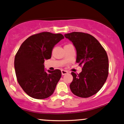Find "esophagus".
<instances>
[{
    "mask_svg": "<svg viewBox=\"0 0 124 124\" xmlns=\"http://www.w3.org/2000/svg\"><path fill=\"white\" fill-rule=\"evenodd\" d=\"M67 73H68V72H67V70H62V75L67 74Z\"/></svg>",
    "mask_w": 124,
    "mask_h": 124,
    "instance_id": "esophagus-1",
    "label": "esophagus"
}]
</instances>
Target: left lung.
Listing matches in <instances>:
<instances>
[{
	"mask_svg": "<svg viewBox=\"0 0 124 124\" xmlns=\"http://www.w3.org/2000/svg\"><path fill=\"white\" fill-rule=\"evenodd\" d=\"M77 50L76 62L82 66L79 74L72 72L71 91L76 96L89 98L100 91L108 75V58L100 43L90 34L73 32L64 35Z\"/></svg>",
	"mask_w": 124,
	"mask_h": 124,
	"instance_id": "obj_1",
	"label": "left lung"
}]
</instances>
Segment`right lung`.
Instances as JSON below:
<instances>
[{
    "instance_id": "1",
    "label": "right lung",
    "mask_w": 124,
    "mask_h": 124,
    "mask_svg": "<svg viewBox=\"0 0 124 124\" xmlns=\"http://www.w3.org/2000/svg\"><path fill=\"white\" fill-rule=\"evenodd\" d=\"M63 39L61 34L43 32L29 37L18 50L14 59L17 79L31 97L43 100L53 94L62 72L55 69L46 72L44 62L51 58L54 47Z\"/></svg>"
}]
</instances>
